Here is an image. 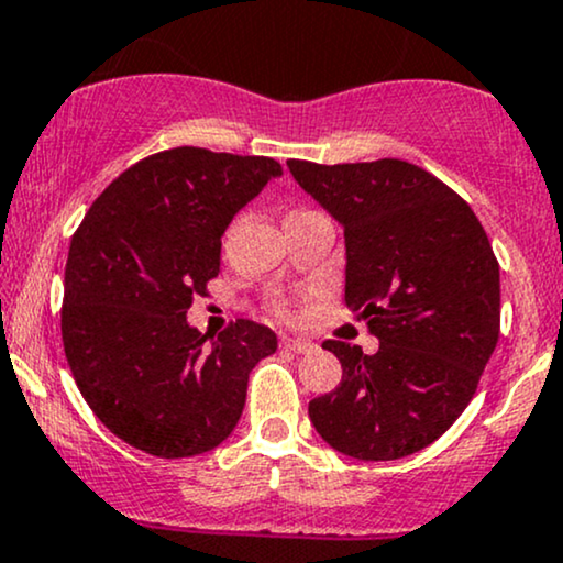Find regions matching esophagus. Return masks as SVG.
<instances>
[{
    "instance_id": "1",
    "label": "esophagus",
    "mask_w": 563,
    "mask_h": 563,
    "mask_svg": "<svg viewBox=\"0 0 563 563\" xmlns=\"http://www.w3.org/2000/svg\"><path fill=\"white\" fill-rule=\"evenodd\" d=\"M280 346L286 351H294V354H309V351L317 349L314 343L307 341V338H283Z\"/></svg>"
}]
</instances>
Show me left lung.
<instances>
[{"label":"left lung","instance_id":"1","mask_svg":"<svg viewBox=\"0 0 563 563\" xmlns=\"http://www.w3.org/2000/svg\"><path fill=\"white\" fill-rule=\"evenodd\" d=\"M288 170L343 228L346 307L369 322L375 354L324 341L343 367L309 401L328 445L358 462L428 449L475 396L500 330V275L483 225L459 194L404 159Z\"/></svg>","mask_w":563,"mask_h":563}]
</instances>
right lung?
<instances>
[{
    "mask_svg": "<svg viewBox=\"0 0 563 563\" xmlns=\"http://www.w3.org/2000/svg\"><path fill=\"white\" fill-rule=\"evenodd\" d=\"M280 175L269 157L167 148L112 180L73 235L65 356L93 415L133 449L199 456L239 424L249 372L277 335L239 320L207 346L186 314L220 273L230 220Z\"/></svg>",
    "mask_w": 563,
    "mask_h": 563,
    "instance_id": "1",
    "label": "right lung"
}]
</instances>
